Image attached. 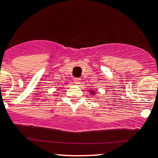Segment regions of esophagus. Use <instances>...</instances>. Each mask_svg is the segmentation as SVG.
<instances>
[{
    "mask_svg": "<svg viewBox=\"0 0 158 158\" xmlns=\"http://www.w3.org/2000/svg\"><path fill=\"white\" fill-rule=\"evenodd\" d=\"M73 81H74V83L76 84V85H79L81 82V79L80 78H75V79H73Z\"/></svg>",
    "mask_w": 158,
    "mask_h": 158,
    "instance_id": "esophagus-1",
    "label": "esophagus"
}]
</instances>
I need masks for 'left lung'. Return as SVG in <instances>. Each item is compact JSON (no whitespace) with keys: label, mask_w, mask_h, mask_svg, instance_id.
<instances>
[{"label":"left lung","mask_w":158,"mask_h":158,"mask_svg":"<svg viewBox=\"0 0 158 158\" xmlns=\"http://www.w3.org/2000/svg\"><path fill=\"white\" fill-rule=\"evenodd\" d=\"M90 92H91V94H95V91L94 90H90Z\"/></svg>","instance_id":"8db88e82"}]
</instances>
